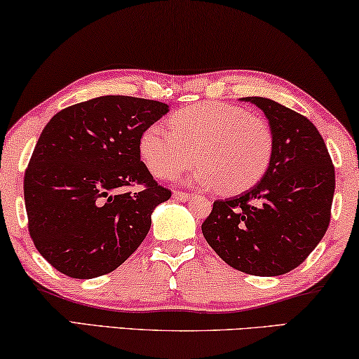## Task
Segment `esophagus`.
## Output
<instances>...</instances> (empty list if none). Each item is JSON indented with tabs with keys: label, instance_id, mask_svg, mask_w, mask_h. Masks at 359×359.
I'll return each mask as SVG.
<instances>
[{
	"label": "esophagus",
	"instance_id": "34e87169",
	"mask_svg": "<svg viewBox=\"0 0 359 359\" xmlns=\"http://www.w3.org/2000/svg\"><path fill=\"white\" fill-rule=\"evenodd\" d=\"M172 196H174V200H177V201H189L190 200L189 194H184V191H179V190H175Z\"/></svg>",
	"mask_w": 359,
	"mask_h": 359
}]
</instances>
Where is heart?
Segmentation results:
<instances>
[{"mask_svg": "<svg viewBox=\"0 0 359 359\" xmlns=\"http://www.w3.org/2000/svg\"><path fill=\"white\" fill-rule=\"evenodd\" d=\"M170 128L149 126L140 138V154L158 179H170L196 159L190 182L238 194L253 187L271 164L272 132L261 117L240 106L205 101L169 119Z\"/></svg>", "mask_w": 359, "mask_h": 359, "instance_id": "b5f03b06", "label": "heart"}]
</instances>
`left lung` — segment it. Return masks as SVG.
I'll list each match as a JSON object with an SVG mask.
<instances>
[{
    "label": "left lung",
    "instance_id": "obj_1",
    "mask_svg": "<svg viewBox=\"0 0 359 359\" xmlns=\"http://www.w3.org/2000/svg\"><path fill=\"white\" fill-rule=\"evenodd\" d=\"M240 100L258 106L269 121L271 164L251 189L214 201L201 231L229 266L251 276H282L302 264L327 231L332 159L304 116L269 98Z\"/></svg>",
    "mask_w": 359,
    "mask_h": 359
}]
</instances>
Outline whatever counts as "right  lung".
<instances>
[{"label":"right lung","instance_id":"obj_1","mask_svg":"<svg viewBox=\"0 0 359 359\" xmlns=\"http://www.w3.org/2000/svg\"><path fill=\"white\" fill-rule=\"evenodd\" d=\"M168 112L161 101L106 95L69 106L43 128L25 170V210L36 250L62 274H108L145 240L170 191L140 161V138ZM133 183L144 189L124 194Z\"/></svg>","mask_w":359,"mask_h":359}]
</instances>
